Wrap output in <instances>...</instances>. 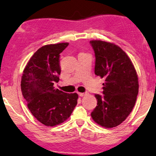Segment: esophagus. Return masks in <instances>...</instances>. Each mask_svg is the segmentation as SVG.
<instances>
[{"mask_svg": "<svg viewBox=\"0 0 156 156\" xmlns=\"http://www.w3.org/2000/svg\"><path fill=\"white\" fill-rule=\"evenodd\" d=\"M79 95H80V97H83V96H85L86 95V93H79Z\"/></svg>", "mask_w": 156, "mask_h": 156, "instance_id": "34e87169", "label": "esophagus"}]
</instances>
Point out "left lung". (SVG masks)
Masks as SVG:
<instances>
[{
  "mask_svg": "<svg viewBox=\"0 0 156 156\" xmlns=\"http://www.w3.org/2000/svg\"><path fill=\"white\" fill-rule=\"evenodd\" d=\"M90 43L95 52V74L106 81L104 95L95 94L98 104L91 117L100 126L113 128L122 123L133 108L138 78L131 59L119 46L99 40Z\"/></svg>",
  "mask_w": 156,
  "mask_h": 156,
  "instance_id": "1",
  "label": "left lung"
}]
</instances>
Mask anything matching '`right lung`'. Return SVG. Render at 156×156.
<instances>
[{"label":"right lung","instance_id":"add662e5","mask_svg":"<svg viewBox=\"0 0 156 156\" xmlns=\"http://www.w3.org/2000/svg\"><path fill=\"white\" fill-rule=\"evenodd\" d=\"M68 43L46 45L36 52L23 70L21 91L27 107L38 121L47 126L63 123L77 104L76 93L55 88L59 80V57Z\"/></svg>","mask_w":156,"mask_h":156}]
</instances>
